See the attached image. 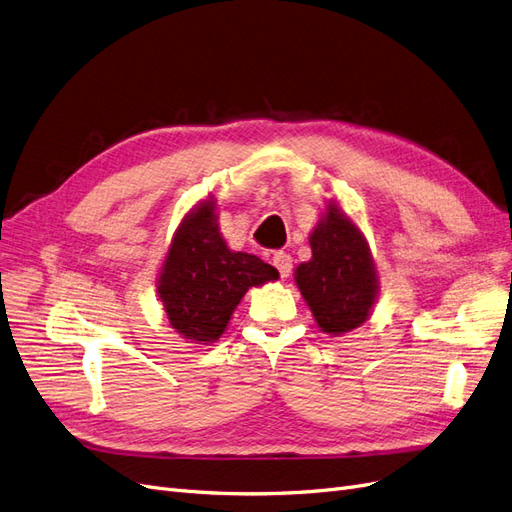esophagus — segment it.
Masks as SVG:
<instances>
[{
    "label": "esophagus",
    "instance_id": "34e87169",
    "mask_svg": "<svg viewBox=\"0 0 512 512\" xmlns=\"http://www.w3.org/2000/svg\"><path fill=\"white\" fill-rule=\"evenodd\" d=\"M273 267L280 271V275L282 277H288L290 275V271H292V258H290V254H286V252H275L273 254Z\"/></svg>",
    "mask_w": 512,
    "mask_h": 512
}]
</instances>
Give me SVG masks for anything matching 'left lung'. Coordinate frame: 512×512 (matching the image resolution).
I'll return each instance as SVG.
<instances>
[{"label":"left lung","instance_id":"obj_1","mask_svg":"<svg viewBox=\"0 0 512 512\" xmlns=\"http://www.w3.org/2000/svg\"><path fill=\"white\" fill-rule=\"evenodd\" d=\"M312 260L297 267L294 280L324 333L342 335L367 320L376 301V271L361 230L329 207L309 237Z\"/></svg>","mask_w":512,"mask_h":512}]
</instances>
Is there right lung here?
Returning a JSON list of instances; mask_svg holds the SVG:
<instances>
[{"label": "right lung", "mask_w": 512, "mask_h": 512, "mask_svg": "<svg viewBox=\"0 0 512 512\" xmlns=\"http://www.w3.org/2000/svg\"><path fill=\"white\" fill-rule=\"evenodd\" d=\"M267 262L230 252L218 232L213 203L179 226L160 275V299L170 324L192 342L218 339L250 286L277 280Z\"/></svg>", "instance_id": "1"}]
</instances>
